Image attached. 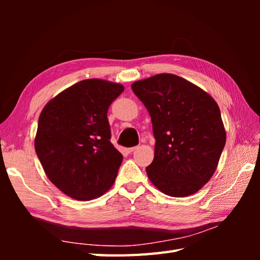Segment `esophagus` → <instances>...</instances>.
<instances>
[{"label": "esophagus", "instance_id": "34e87169", "mask_svg": "<svg viewBox=\"0 0 260 260\" xmlns=\"http://www.w3.org/2000/svg\"><path fill=\"white\" fill-rule=\"evenodd\" d=\"M136 148H137V146H135V147H129V148H126V152L127 153H132V152H134L135 150H136Z\"/></svg>", "mask_w": 260, "mask_h": 260}]
</instances>
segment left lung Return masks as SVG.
<instances>
[{
    "mask_svg": "<svg viewBox=\"0 0 260 260\" xmlns=\"http://www.w3.org/2000/svg\"><path fill=\"white\" fill-rule=\"evenodd\" d=\"M151 116L155 137L148 179L164 194H194L217 170L225 144L220 108L200 87L172 74L132 85Z\"/></svg>",
    "mask_w": 260,
    "mask_h": 260,
    "instance_id": "8db88e82",
    "label": "left lung"
}]
</instances>
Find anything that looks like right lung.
Wrapping results in <instances>:
<instances>
[{
	"label": "right lung",
	"instance_id": "right-lung-1",
	"mask_svg": "<svg viewBox=\"0 0 260 260\" xmlns=\"http://www.w3.org/2000/svg\"><path fill=\"white\" fill-rule=\"evenodd\" d=\"M124 86L86 79L43 107L35 139L47 176L66 196L89 201L114 184L123 155L110 143L108 107Z\"/></svg>",
	"mask_w": 260,
	"mask_h": 260
}]
</instances>
